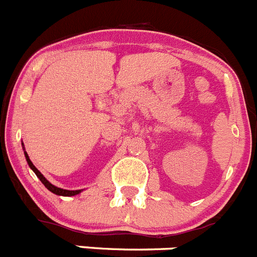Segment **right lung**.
<instances>
[{
    "mask_svg": "<svg viewBox=\"0 0 257 257\" xmlns=\"http://www.w3.org/2000/svg\"><path fill=\"white\" fill-rule=\"evenodd\" d=\"M22 145H23V143H22ZM25 157H26V160H27V163H28V165H30L31 169H32L33 172H35V174L37 175L38 179H40V180L42 181L43 185H45L46 188H47L49 191H52V193H53V194H56V195H62V196H73V195H77V194H79L80 191H82V190H66V189H61V188H57V186H54L53 184L49 183L47 179L43 177L42 173H41L40 170H38L37 168H36L35 165H33V163L31 162L30 157H28V154L26 152H25Z\"/></svg>",
    "mask_w": 257,
    "mask_h": 257,
    "instance_id": "add662e5",
    "label": "right lung"
}]
</instances>
